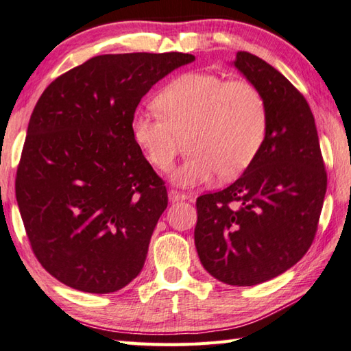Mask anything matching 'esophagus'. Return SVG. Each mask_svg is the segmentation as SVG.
Returning <instances> with one entry per match:
<instances>
[{"mask_svg": "<svg viewBox=\"0 0 351 351\" xmlns=\"http://www.w3.org/2000/svg\"><path fill=\"white\" fill-rule=\"evenodd\" d=\"M168 195H169V200L171 202H180V200H186V198H188L186 194L178 193V191H176V189H171L169 193H168Z\"/></svg>", "mask_w": 351, "mask_h": 351, "instance_id": "1", "label": "esophagus"}]
</instances>
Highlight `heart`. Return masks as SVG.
<instances>
[{
  "label": "heart",
  "instance_id": "heart-1",
  "mask_svg": "<svg viewBox=\"0 0 351 351\" xmlns=\"http://www.w3.org/2000/svg\"><path fill=\"white\" fill-rule=\"evenodd\" d=\"M157 111L133 117L131 133L154 168L168 171L180 137L191 156L173 173L184 188L209 182L218 173L234 178L246 171L267 131L266 101L252 82L228 81L213 73H184L156 99Z\"/></svg>",
  "mask_w": 351,
  "mask_h": 351
}]
</instances>
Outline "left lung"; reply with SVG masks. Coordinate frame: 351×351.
<instances>
[{
  "label": "left lung",
  "instance_id": "8db88e82",
  "mask_svg": "<svg viewBox=\"0 0 351 351\" xmlns=\"http://www.w3.org/2000/svg\"><path fill=\"white\" fill-rule=\"evenodd\" d=\"M234 65L266 101V137L238 180L197 198L194 241L214 278L255 286L295 266L312 246L327 173L315 117L300 91L247 51H238Z\"/></svg>",
  "mask_w": 351,
  "mask_h": 351
}]
</instances>
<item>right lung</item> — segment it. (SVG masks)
I'll list each match as a JSON object with an SVG mask.
<instances>
[{
    "mask_svg": "<svg viewBox=\"0 0 351 351\" xmlns=\"http://www.w3.org/2000/svg\"><path fill=\"white\" fill-rule=\"evenodd\" d=\"M189 53L101 55L56 77L30 116L15 193L33 254L88 293L141 274L168 206L165 182L134 142L141 99Z\"/></svg>",
    "mask_w": 351,
    "mask_h": 351,
    "instance_id": "obj_1",
    "label": "right lung"
}]
</instances>
